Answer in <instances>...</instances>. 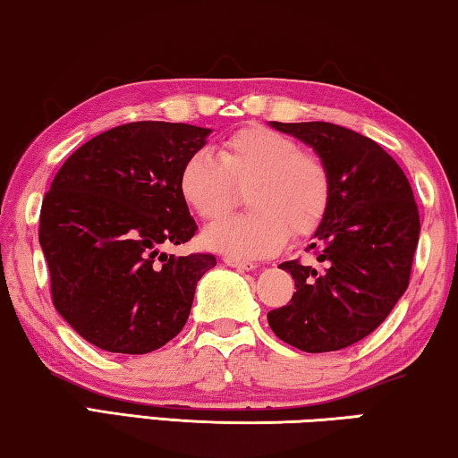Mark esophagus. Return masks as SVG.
Wrapping results in <instances>:
<instances>
[{"label": "esophagus", "mask_w": 458, "mask_h": 458, "mask_svg": "<svg viewBox=\"0 0 458 458\" xmlns=\"http://www.w3.org/2000/svg\"><path fill=\"white\" fill-rule=\"evenodd\" d=\"M223 261L229 267L242 269V272H253V269H258V264H253V261H242V259H233V258H225Z\"/></svg>", "instance_id": "esophagus-1"}]
</instances>
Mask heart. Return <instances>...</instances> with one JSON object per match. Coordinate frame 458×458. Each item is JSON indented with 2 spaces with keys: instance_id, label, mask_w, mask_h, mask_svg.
Masks as SVG:
<instances>
[{
  "instance_id": "heart-1",
  "label": "heart",
  "mask_w": 458,
  "mask_h": 458,
  "mask_svg": "<svg viewBox=\"0 0 458 458\" xmlns=\"http://www.w3.org/2000/svg\"><path fill=\"white\" fill-rule=\"evenodd\" d=\"M245 192L250 213L227 216L202 231L207 250L233 259L278 253L290 233L310 235L331 205V174L318 156L302 152L290 136L250 125L225 138L219 158L197 149L178 172V192L199 216L219 219Z\"/></svg>"
}]
</instances>
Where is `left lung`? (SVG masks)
<instances>
[{
	"label": "left lung",
	"instance_id": "8db88e82",
	"mask_svg": "<svg viewBox=\"0 0 458 458\" xmlns=\"http://www.w3.org/2000/svg\"><path fill=\"white\" fill-rule=\"evenodd\" d=\"M269 125L327 164L331 205L309 245L322 267L280 264L296 292L267 322L306 353L339 351L376 331L408 288L420 235L414 192L398 162L361 133L327 122Z\"/></svg>",
	"mask_w": 458,
	"mask_h": 458
}]
</instances>
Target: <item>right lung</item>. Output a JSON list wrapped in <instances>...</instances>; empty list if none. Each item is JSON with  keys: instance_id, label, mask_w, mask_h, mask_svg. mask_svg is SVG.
<instances>
[{"instance_id": "1", "label": "right lung", "mask_w": 458, "mask_h": 458, "mask_svg": "<svg viewBox=\"0 0 458 458\" xmlns=\"http://www.w3.org/2000/svg\"><path fill=\"white\" fill-rule=\"evenodd\" d=\"M208 127L136 122L82 144L56 172L40 211V247L56 310L109 353L144 355L182 331L216 259L168 256L197 231L178 172Z\"/></svg>"}]
</instances>
